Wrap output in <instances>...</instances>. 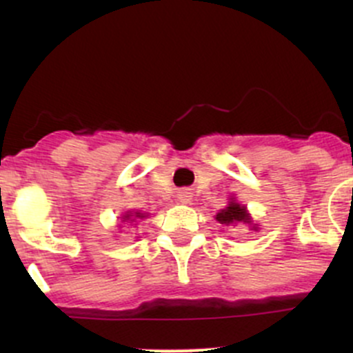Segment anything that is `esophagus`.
Returning a JSON list of instances; mask_svg holds the SVG:
<instances>
[{
  "instance_id": "esophagus-1",
  "label": "esophagus",
  "mask_w": 353,
  "mask_h": 353,
  "mask_svg": "<svg viewBox=\"0 0 353 353\" xmlns=\"http://www.w3.org/2000/svg\"><path fill=\"white\" fill-rule=\"evenodd\" d=\"M191 193L188 190H183V191H179V193H177V199H179L181 203H190L191 201Z\"/></svg>"
}]
</instances>
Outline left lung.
Instances as JSON below:
<instances>
[{"mask_svg":"<svg viewBox=\"0 0 353 353\" xmlns=\"http://www.w3.org/2000/svg\"><path fill=\"white\" fill-rule=\"evenodd\" d=\"M216 222L220 223H237V222H244V223H251V219H249L248 212H245L244 206H241L239 203L230 201L229 206L225 210H222L220 213H216Z\"/></svg>","mask_w":353,"mask_h":353,"instance_id":"1","label":"left lung"}]
</instances>
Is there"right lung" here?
<instances>
[{"mask_svg":"<svg viewBox=\"0 0 353 353\" xmlns=\"http://www.w3.org/2000/svg\"><path fill=\"white\" fill-rule=\"evenodd\" d=\"M131 216H133V215H130V213H126V215L123 216V222H126V220H130ZM134 216H137V219H143V216H145V213H140V212H137V213H134ZM131 222H133V220H131Z\"/></svg>","mask_w":353,"mask_h":353,"instance_id":"obj_1","label":"right lung"}]
</instances>
